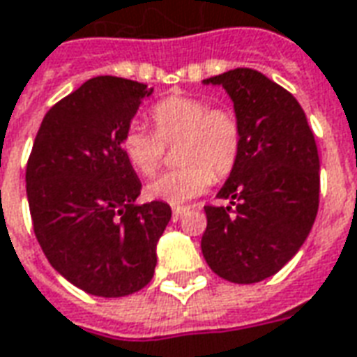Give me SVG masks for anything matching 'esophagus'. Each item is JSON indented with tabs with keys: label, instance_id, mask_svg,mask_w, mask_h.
<instances>
[{
	"label": "esophagus",
	"instance_id": "34e87169",
	"mask_svg": "<svg viewBox=\"0 0 357 357\" xmlns=\"http://www.w3.org/2000/svg\"><path fill=\"white\" fill-rule=\"evenodd\" d=\"M187 211H189L187 206H174V208H172V214H174V220H179V218H181V216H183V214H185Z\"/></svg>",
	"mask_w": 357,
	"mask_h": 357
}]
</instances>
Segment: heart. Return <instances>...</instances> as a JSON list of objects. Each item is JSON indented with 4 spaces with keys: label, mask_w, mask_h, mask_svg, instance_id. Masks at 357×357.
<instances>
[{
    "label": "heart",
    "mask_w": 357,
    "mask_h": 357,
    "mask_svg": "<svg viewBox=\"0 0 357 357\" xmlns=\"http://www.w3.org/2000/svg\"><path fill=\"white\" fill-rule=\"evenodd\" d=\"M154 131L133 123L121 137V151L133 170L153 176L162 164L166 144H178L179 168L146 185L156 201L181 204L204 193L214 176L228 178L241 154L243 129L236 112L211 108L203 98L174 94L151 108Z\"/></svg>",
    "instance_id": "heart-1"
}]
</instances>
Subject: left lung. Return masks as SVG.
Listing matches in <instances>:
<instances>
[{"instance_id":"8db88e82","label":"left lung","mask_w":357,"mask_h":357,"mask_svg":"<svg viewBox=\"0 0 357 357\" xmlns=\"http://www.w3.org/2000/svg\"><path fill=\"white\" fill-rule=\"evenodd\" d=\"M220 84L241 121V154L218 199L204 206L206 265L236 284L276 274L307 239L319 208V154L300 102L255 69L204 79Z\"/></svg>"}]
</instances>
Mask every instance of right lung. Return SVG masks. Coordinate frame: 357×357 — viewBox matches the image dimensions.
Masks as SVG:
<instances>
[{
	"instance_id": "1",
	"label": "right lung",
	"mask_w": 357,
	"mask_h": 357,
	"mask_svg": "<svg viewBox=\"0 0 357 357\" xmlns=\"http://www.w3.org/2000/svg\"><path fill=\"white\" fill-rule=\"evenodd\" d=\"M153 89L102 75L52 106L26 164L32 226L50 265L100 298L151 282L172 218L164 201L135 204L141 181L121 137Z\"/></svg>"
}]
</instances>
